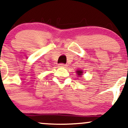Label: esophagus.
Masks as SVG:
<instances>
[{
  "mask_svg": "<svg viewBox=\"0 0 128 128\" xmlns=\"http://www.w3.org/2000/svg\"><path fill=\"white\" fill-rule=\"evenodd\" d=\"M59 67H67V65H66V64H62V63H61V64H59Z\"/></svg>",
  "mask_w": 128,
  "mask_h": 128,
  "instance_id": "esophagus-1",
  "label": "esophagus"
}]
</instances>
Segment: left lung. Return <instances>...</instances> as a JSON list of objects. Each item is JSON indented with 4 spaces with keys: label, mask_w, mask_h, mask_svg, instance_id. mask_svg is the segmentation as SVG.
<instances>
[{
    "label": "left lung",
    "mask_w": 128,
    "mask_h": 128,
    "mask_svg": "<svg viewBox=\"0 0 128 128\" xmlns=\"http://www.w3.org/2000/svg\"><path fill=\"white\" fill-rule=\"evenodd\" d=\"M76 73H77V74L79 76H81L82 75L83 72H82V70H78L76 71Z\"/></svg>",
    "instance_id": "1"
}]
</instances>
